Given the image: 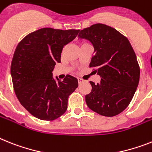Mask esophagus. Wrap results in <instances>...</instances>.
<instances>
[{
	"label": "esophagus",
	"instance_id": "1",
	"mask_svg": "<svg viewBox=\"0 0 152 152\" xmlns=\"http://www.w3.org/2000/svg\"><path fill=\"white\" fill-rule=\"evenodd\" d=\"M83 82H84V80H83V79H80V78L78 79V83H79V84L82 83H83Z\"/></svg>",
	"mask_w": 152,
	"mask_h": 152
}]
</instances>
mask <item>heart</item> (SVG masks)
<instances>
[{
    "label": "heart",
    "instance_id": "heart-1",
    "mask_svg": "<svg viewBox=\"0 0 152 152\" xmlns=\"http://www.w3.org/2000/svg\"><path fill=\"white\" fill-rule=\"evenodd\" d=\"M86 44H87V43H85V42H83V43H82V44H81V45H86Z\"/></svg>",
    "mask_w": 152,
    "mask_h": 152
}]
</instances>
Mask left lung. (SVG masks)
<instances>
[{"label": "left lung", "instance_id": "obj_1", "mask_svg": "<svg viewBox=\"0 0 152 152\" xmlns=\"http://www.w3.org/2000/svg\"><path fill=\"white\" fill-rule=\"evenodd\" d=\"M79 38L90 41L94 56L90 63L100 82H90L92 90L86 103L93 111L113 117L127 107L137 90L140 68L128 39L112 27L95 24L81 30Z\"/></svg>", "mask_w": 152, "mask_h": 152}]
</instances>
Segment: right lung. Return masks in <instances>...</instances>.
<instances>
[{
	"label": "right lung",
	"instance_id": "1",
	"mask_svg": "<svg viewBox=\"0 0 152 152\" xmlns=\"http://www.w3.org/2000/svg\"><path fill=\"white\" fill-rule=\"evenodd\" d=\"M80 30L44 28L31 32L18 43L14 53L11 74L14 90L21 105L38 119L53 121L67 110L69 96L77 86V79L66 75L63 81L52 76L61 62L64 45Z\"/></svg>",
	"mask_w": 152,
	"mask_h": 152
}]
</instances>
